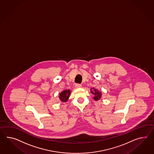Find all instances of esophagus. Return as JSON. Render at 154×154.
<instances>
[{"label": "esophagus", "instance_id": "1", "mask_svg": "<svg viewBox=\"0 0 154 154\" xmlns=\"http://www.w3.org/2000/svg\"><path fill=\"white\" fill-rule=\"evenodd\" d=\"M75 88H81L82 87V85L80 84H75Z\"/></svg>", "mask_w": 154, "mask_h": 154}]
</instances>
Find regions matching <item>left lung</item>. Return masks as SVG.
<instances>
[{
  "label": "left lung",
  "instance_id": "obj_1",
  "mask_svg": "<svg viewBox=\"0 0 154 154\" xmlns=\"http://www.w3.org/2000/svg\"><path fill=\"white\" fill-rule=\"evenodd\" d=\"M91 93L94 95V100L95 101H98L102 97V92L101 91L98 90L97 89H95L94 87L91 88Z\"/></svg>",
  "mask_w": 154,
  "mask_h": 154
}]
</instances>
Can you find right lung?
<instances>
[{
  "mask_svg": "<svg viewBox=\"0 0 154 154\" xmlns=\"http://www.w3.org/2000/svg\"><path fill=\"white\" fill-rule=\"evenodd\" d=\"M71 91L69 90H65L59 94V98L60 101L63 102H66L68 100L69 96L71 94Z\"/></svg>",
  "mask_w": 154,
  "mask_h": 154,
  "instance_id": "1",
  "label": "right lung"
}]
</instances>
